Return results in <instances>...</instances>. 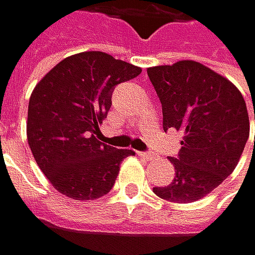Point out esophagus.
Wrapping results in <instances>:
<instances>
[{"label":"esophagus","mask_w":255,"mask_h":255,"mask_svg":"<svg viewBox=\"0 0 255 255\" xmlns=\"http://www.w3.org/2000/svg\"><path fill=\"white\" fill-rule=\"evenodd\" d=\"M139 155L143 157V158H146V160H152L154 158V154L152 152H139Z\"/></svg>","instance_id":"1"}]
</instances>
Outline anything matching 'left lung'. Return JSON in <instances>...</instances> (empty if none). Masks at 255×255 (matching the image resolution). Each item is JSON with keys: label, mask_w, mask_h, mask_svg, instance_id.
Instances as JSON below:
<instances>
[{"label": "left lung", "mask_w": 255, "mask_h": 255, "mask_svg": "<svg viewBox=\"0 0 255 255\" xmlns=\"http://www.w3.org/2000/svg\"><path fill=\"white\" fill-rule=\"evenodd\" d=\"M148 76L161 101L164 131H184L179 154L170 157L175 179L154 193L169 202H196L239 163L250 137L245 100L230 80L196 61L151 67Z\"/></svg>", "instance_id": "8db88e82"}]
</instances>
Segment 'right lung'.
<instances>
[{
  "label": "right lung",
  "instance_id": "right-lung-1",
  "mask_svg": "<svg viewBox=\"0 0 255 255\" xmlns=\"http://www.w3.org/2000/svg\"><path fill=\"white\" fill-rule=\"evenodd\" d=\"M140 67L104 52H82L56 64L34 88L26 121L31 152L64 196L95 200L107 194L131 149L100 140L98 125L112 106L116 85L137 77Z\"/></svg>",
  "mask_w": 255,
  "mask_h": 255
}]
</instances>
